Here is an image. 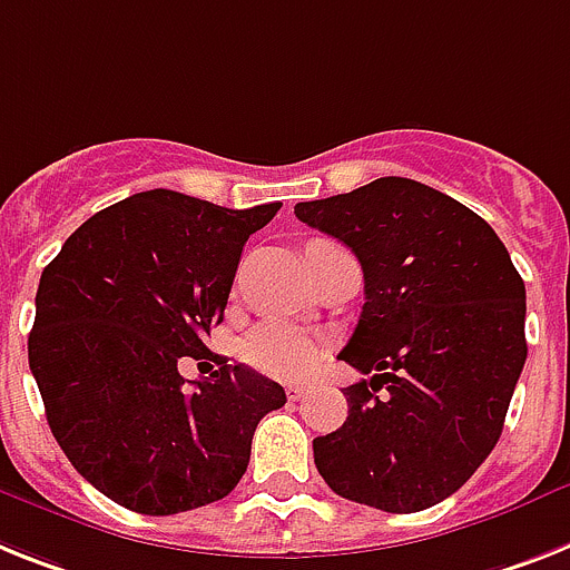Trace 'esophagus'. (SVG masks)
Returning <instances> with one entry per match:
<instances>
[{"instance_id":"esophagus-1","label":"esophagus","mask_w":570,"mask_h":570,"mask_svg":"<svg viewBox=\"0 0 570 570\" xmlns=\"http://www.w3.org/2000/svg\"><path fill=\"white\" fill-rule=\"evenodd\" d=\"M305 393H308V387H303V384H291V387H288V399H291V402H299V399H303Z\"/></svg>"}]
</instances>
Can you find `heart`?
Returning a JSON list of instances; mask_svg holds the SVG:
<instances>
[{
	"instance_id": "obj_1",
	"label": "heart",
	"mask_w": 570,
	"mask_h": 570,
	"mask_svg": "<svg viewBox=\"0 0 570 570\" xmlns=\"http://www.w3.org/2000/svg\"><path fill=\"white\" fill-rule=\"evenodd\" d=\"M326 355V337L285 320H267L242 341V358L271 379H303Z\"/></svg>"
}]
</instances>
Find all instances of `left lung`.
<instances>
[{
	"label": "left lung",
	"mask_w": 570,
	"mask_h": 570,
	"mask_svg": "<svg viewBox=\"0 0 570 570\" xmlns=\"http://www.w3.org/2000/svg\"><path fill=\"white\" fill-rule=\"evenodd\" d=\"M294 215L358 256L364 308L341 361L375 373L343 393L346 422L314 440L317 472L375 510L440 504L495 449L528 358L510 253L481 215L407 177L296 204Z\"/></svg>",
	"instance_id": "8db88e82"
}]
</instances>
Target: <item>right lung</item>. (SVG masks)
<instances>
[{
    "label": "right lung",
    "instance_id": "add662e5",
    "mask_svg": "<svg viewBox=\"0 0 570 570\" xmlns=\"http://www.w3.org/2000/svg\"><path fill=\"white\" fill-rule=\"evenodd\" d=\"M279 206L139 191L83 220L42 271L28 364L69 463L116 504L174 515L220 501L262 416L285 404L276 381L204 343L244 244ZM189 357L219 370L189 389Z\"/></svg>",
    "mask_w": 570,
    "mask_h": 570
}]
</instances>
